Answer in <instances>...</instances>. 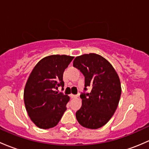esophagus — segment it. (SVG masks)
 Instances as JSON below:
<instances>
[{"mask_svg": "<svg viewBox=\"0 0 149 149\" xmlns=\"http://www.w3.org/2000/svg\"><path fill=\"white\" fill-rule=\"evenodd\" d=\"M71 97H72V98H77L78 96L77 95H72Z\"/></svg>", "mask_w": 149, "mask_h": 149, "instance_id": "obj_1", "label": "esophagus"}]
</instances>
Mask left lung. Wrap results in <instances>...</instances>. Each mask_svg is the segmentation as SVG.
Segmentation results:
<instances>
[{"instance_id": "8db88e82", "label": "left lung", "mask_w": 149, "mask_h": 149, "mask_svg": "<svg viewBox=\"0 0 149 149\" xmlns=\"http://www.w3.org/2000/svg\"><path fill=\"white\" fill-rule=\"evenodd\" d=\"M73 66L85 76V90L90 93L80 95L82 107L76 118L82 126L97 129L110 120L118 105L121 95L120 78L112 64L95 53L77 56Z\"/></svg>"}]
</instances>
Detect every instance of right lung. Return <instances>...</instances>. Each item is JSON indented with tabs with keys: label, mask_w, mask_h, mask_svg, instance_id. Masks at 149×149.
I'll use <instances>...</instances> for the list:
<instances>
[{
	"label": "right lung",
	"mask_w": 149,
	"mask_h": 149,
	"mask_svg": "<svg viewBox=\"0 0 149 149\" xmlns=\"http://www.w3.org/2000/svg\"><path fill=\"white\" fill-rule=\"evenodd\" d=\"M74 56L54 54L41 59L29 75L24 92L29 118L39 128L56 126L67 110L70 97L57 90L64 87L63 73Z\"/></svg>",
	"instance_id": "1"
}]
</instances>
